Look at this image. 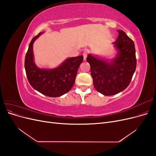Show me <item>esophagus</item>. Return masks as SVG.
Instances as JSON below:
<instances>
[{"mask_svg": "<svg viewBox=\"0 0 156 156\" xmlns=\"http://www.w3.org/2000/svg\"><path fill=\"white\" fill-rule=\"evenodd\" d=\"M87 53H85V52H84V53H83V60L84 61L87 60Z\"/></svg>", "mask_w": 156, "mask_h": 156, "instance_id": "obj_1", "label": "esophagus"}]
</instances>
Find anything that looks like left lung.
Here are the masks:
<instances>
[{
	"label": "left lung",
	"instance_id": "left-lung-1",
	"mask_svg": "<svg viewBox=\"0 0 156 156\" xmlns=\"http://www.w3.org/2000/svg\"><path fill=\"white\" fill-rule=\"evenodd\" d=\"M117 39L113 43L116 51L111 59L88 54L94 87L104 96H112L125 90L136 69L135 44L123 30H117Z\"/></svg>",
	"mask_w": 156,
	"mask_h": 156
}]
</instances>
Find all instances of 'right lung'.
Wrapping results in <instances>:
<instances>
[{
    "mask_svg": "<svg viewBox=\"0 0 156 156\" xmlns=\"http://www.w3.org/2000/svg\"><path fill=\"white\" fill-rule=\"evenodd\" d=\"M44 32L33 37L29 44L25 60L27 77L32 87L37 92L49 97H59L73 87L83 56L68 58L54 68H39L34 62L33 44Z\"/></svg>",
    "mask_w": 156,
    "mask_h": 156,
    "instance_id": "1",
    "label": "right lung"
}]
</instances>
